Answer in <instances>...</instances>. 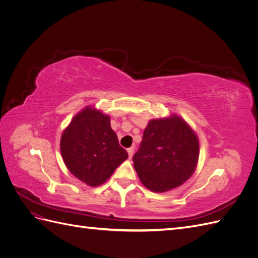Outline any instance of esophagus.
I'll list each match as a JSON object with an SVG mask.
<instances>
[{"label":"esophagus","instance_id":"34e87169","mask_svg":"<svg viewBox=\"0 0 258 258\" xmlns=\"http://www.w3.org/2000/svg\"><path fill=\"white\" fill-rule=\"evenodd\" d=\"M127 152H128V155H129V158L131 159L132 156H134V153H135V146H131L130 148H128Z\"/></svg>","mask_w":258,"mask_h":258}]
</instances>
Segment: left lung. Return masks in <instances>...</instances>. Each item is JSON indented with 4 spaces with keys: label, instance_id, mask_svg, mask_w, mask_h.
Segmentation results:
<instances>
[{
    "label": "left lung",
    "instance_id": "8db88e82",
    "mask_svg": "<svg viewBox=\"0 0 258 258\" xmlns=\"http://www.w3.org/2000/svg\"><path fill=\"white\" fill-rule=\"evenodd\" d=\"M199 140L182 117L172 114L151 119L134 156V167L142 184L154 192L181 186L197 168Z\"/></svg>",
    "mask_w": 258,
    "mask_h": 258
}]
</instances>
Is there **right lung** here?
Segmentation results:
<instances>
[{"mask_svg": "<svg viewBox=\"0 0 258 258\" xmlns=\"http://www.w3.org/2000/svg\"><path fill=\"white\" fill-rule=\"evenodd\" d=\"M60 152L70 172L91 187L103 184L128 158L110 116L93 106L73 117L61 135Z\"/></svg>", "mask_w": 258, "mask_h": 258, "instance_id": "add662e5", "label": "right lung"}]
</instances>
